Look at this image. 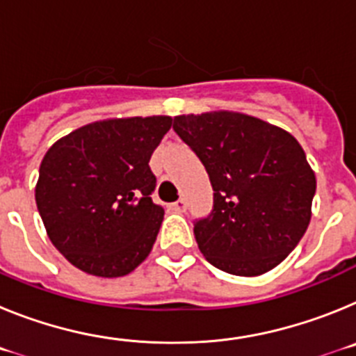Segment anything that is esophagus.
<instances>
[{
  "instance_id": "obj_1",
  "label": "esophagus",
  "mask_w": 356,
  "mask_h": 356,
  "mask_svg": "<svg viewBox=\"0 0 356 356\" xmlns=\"http://www.w3.org/2000/svg\"><path fill=\"white\" fill-rule=\"evenodd\" d=\"M169 209H171L172 212L184 213L185 210H187V203H185V200H178V201H175V203H171V205H169Z\"/></svg>"
}]
</instances>
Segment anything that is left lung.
I'll list each match as a JSON object with an SVG mask.
<instances>
[{
  "instance_id": "8db88e82",
  "label": "left lung",
  "mask_w": 356,
  "mask_h": 356,
  "mask_svg": "<svg viewBox=\"0 0 356 356\" xmlns=\"http://www.w3.org/2000/svg\"><path fill=\"white\" fill-rule=\"evenodd\" d=\"M172 128L213 188L212 213L194 225L203 257L235 276L284 262L310 225L316 194V172L294 135L232 110L176 115Z\"/></svg>"
}]
</instances>
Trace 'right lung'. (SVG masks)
Segmentation results:
<instances>
[{
	"instance_id": "1",
	"label": "right lung",
	"mask_w": 356,
	"mask_h": 356,
	"mask_svg": "<svg viewBox=\"0 0 356 356\" xmlns=\"http://www.w3.org/2000/svg\"><path fill=\"white\" fill-rule=\"evenodd\" d=\"M169 115L90 122L44 155L35 201L53 246L87 275L127 276L146 260L163 209L151 201L153 151Z\"/></svg>"
}]
</instances>
